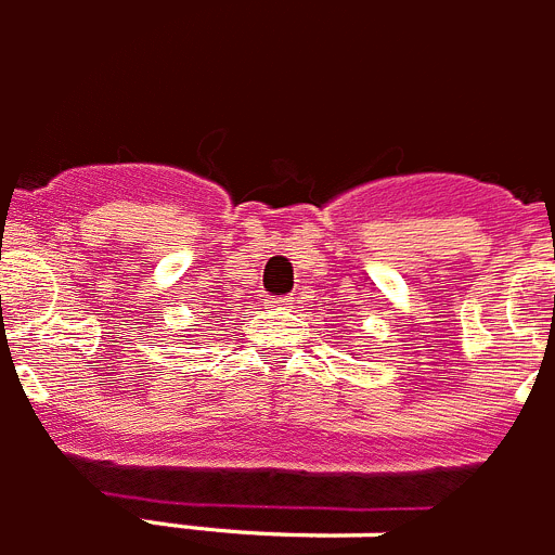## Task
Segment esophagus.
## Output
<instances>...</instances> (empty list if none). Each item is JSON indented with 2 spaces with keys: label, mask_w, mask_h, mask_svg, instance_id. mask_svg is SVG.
I'll use <instances>...</instances> for the list:
<instances>
[{
  "label": "esophagus",
  "mask_w": 555,
  "mask_h": 555,
  "mask_svg": "<svg viewBox=\"0 0 555 555\" xmlns=\"http://www.w3.org/2000/svg\"><path fill=\"white\" fill-rule=\"evenodd\" d=\"M267 306L274 311H288L295 306V297H269Z\"/></svg>",
  "instance_id": "obj_1"
}]
</instances>
